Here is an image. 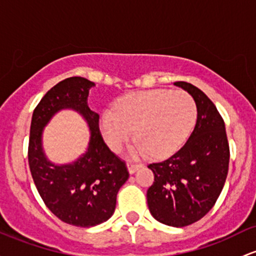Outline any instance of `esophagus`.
<instances>
[{"mask_svg":"<svg viewBox=\"0 0 256 256\" xmlns=\"http://www.w3.org/2000/svg\"><path fill=\"white\" fill-rule=\"evenodd\" d=\"M140 168H142V164H141V162H128V172H130V174L136 172V171L138 170Z\"/></svg>","mask_w":256,"mask_h":256,"instance_id":"esophagus-1","label":"esophagus"}]
</instances>
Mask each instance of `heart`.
I'll list each match as a JSON object with an SVG mask.
<instances>
[{
  "mask_svg": "<svg viewBox=\"0 0 256 256\" xmlns=\"http://www.w3.org/2000/svg\"><path fill=\"white\" fill-rule=\"evenodd\" d=\"M196 119L193 97L184 91L147 90L125 94L100 115V131L109 147L119 152L132 138L137 154L166 156L178 150Z\"/></svg>",
  "mask_w": 256,
  "mask_h": 256,
  "instance_id": "heart-1",
  "label": "heart"
}]
</instances>
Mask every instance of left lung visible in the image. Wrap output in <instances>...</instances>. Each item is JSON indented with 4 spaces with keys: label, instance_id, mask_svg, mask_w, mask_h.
<instances>
[{
    "label": "left lung",
    "instance_id": "left-lung-1",
    "mask_svg": "<svg viewBox=\"0 0 256 256\" xmlns=\"http://www.w3.org/2000/svg\"><path fill=\"white\" fill-rule=\"evenodd\" d=\"M196 106V122L184 147L159 162H152L154 182L147 190L150 214L159 222L184 227L200 220L215 206L230 162L224 122L214 103L198 87L178 81Z\"/></svg>",
    "mask_w": 256,
    "mask_h": 256
}]
</instances>
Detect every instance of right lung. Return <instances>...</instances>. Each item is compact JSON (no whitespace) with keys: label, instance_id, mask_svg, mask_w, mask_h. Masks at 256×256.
I'll return each mask as SVG.
<instances>
[{"label":"right lung","instance_id":"obj_1","mask_svg":"<svg viewBox=\"0 0 256 256\" xmlns=\"http://www.w3.org/2000/svg\"><path fill=\"white\" fill-rule=\"evenodd\" d=\"M94 84L72 76L60 81L34 109L30 126L29 159L34 184L46 206L63 222L92 227L110 218L116 194L128 178L126 162L108 148L100 131V115L87 106L88 90ZM78 111L89 124L92 137L88 152L68 166L52 164L42 150V128L58 110Z\"/></svg>","mask_w":256,"mask_h":256}]
</instances>
